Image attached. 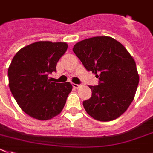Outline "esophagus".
<instances>
[{"label":"esophagus","mask_w":153,"mask_h":153,"mask_svg":"<svg viewBox=\"0 0 153 153\" xmlns=\"http://www.w3.org/2000/svg\"><path fill=\"white\" fill-rule=\"evenodd\" d=\"M72 85L74 88H79V87L81 86V85H77V84H74V83H73Z\"/></svg>","instance_id":"1"}]
</instances>
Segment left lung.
Segmentation results:
<instances>
[{
	"mask_svg": "<svg viewBox=\"0 0 153 153\" xmlns=\"http://www.w3.org/2000/svg\"><path fill=\"white\" fill-rule=\"evenodd\" d=\"M73 51L100 82L90 85L92 96L83 102L87 114L100 121L115 120L134 98L139 75L134 58L120 42L110 36H96L77 43Z\"/></svg>",
	"mask_w": 153,
	"mask_h": 153,
	"instance_id": "1",
	"label": "left lung"
}]
</instances>
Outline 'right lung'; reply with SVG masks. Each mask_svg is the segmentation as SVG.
Returning <instances> with one entry per match:
<instances>
[{
	"mask_svg": "<svg viewBox=\"0 0 153 153\" xmlns=\"http://www.w3.org/2000/svg\"><path fill=\"white\" fill-rule=\"evenodd\" d=\"M68 49L65 42L38 41L20 49L8 68L10 90L20 108L32 117L51 120L62 111L72 90L70 82H51L48 74Z\"/></svg>",
	"mask_w": 153,
	"mask_h": 153,
	"instance_id": "add662e5",
	"label": "right lung"
}]
</instances>
